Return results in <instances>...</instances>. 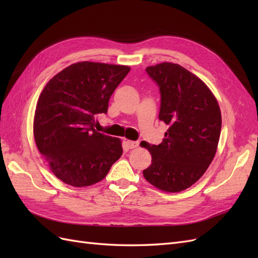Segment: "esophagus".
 Wrapping results in <instances>:
<instances>
[{
    "label": "esophagus",
    "instance_id": "34e87169",
    "mask_svg": "<svg viewBox=\"0 0 258 258\" xmlns=\"http://www.w3.org/2000/svg\"><path fill=\"white\" fill-rule=\"evenodd\" d=\"M126 144L129 148H136L139 146V142L138 141H130V140H127Z\"/></svg>",
    "mask_w": 258,
    "mask_h": 258
}]
</instances>
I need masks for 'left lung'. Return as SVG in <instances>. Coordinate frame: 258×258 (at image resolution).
<instances>
[{
  "label": "left lung",
  "instance_id": "1",
  "mask_svg": "<svg viewBox=\"0 0 258 258\" xmlns=\"http://www.w3.org/2000/svg\"><path fill=\"white\" fill-rule=\"evenodd\" d=\"M160 92L159 119L169 126L158 145L146 144L152 165L143 175L157 188L178 192L204 175L220 140L222 115L213 93L183 67L163 62L147 67Z\"/></svg>",
  "mask_w": 258,
  "mask_h": 258
}]
</instances>
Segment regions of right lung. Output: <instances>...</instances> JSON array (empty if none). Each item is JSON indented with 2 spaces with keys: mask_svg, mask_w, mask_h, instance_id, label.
I'll list each match as a JSON object with an SVG mask.
<instances>
[{
  "mask_svg": "<svg viewBox=\"0 0 258 258\" xmlns=\"http://www.w3.org/2000/svg\"><path fill=\"white\" fill-rule=\"evenodd\" d=\"M127 66L77 62L62 70L38 98L35 143L52 173L74 187L103 179L122 155L121 141L95 128L97 114H106L108 100L129 73Z\"/></svg>",
  "mask_w": 258,
  "mask_h": 258,
  "instance_id": "right-lung-1",
  "label": "right lung"
}]
</instances>
